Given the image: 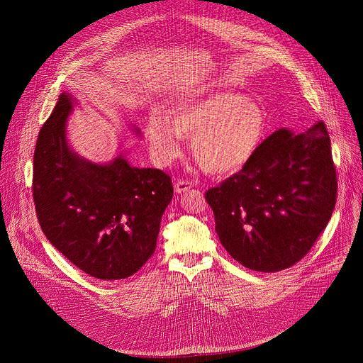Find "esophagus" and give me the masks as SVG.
I'll return each instance as SVG.
<instances>
[{
    "label": "esophagus",
    "mask_w": 363,
    "mask_h": 363,
    "mask_svg": "<svg viewBox=\"0 0 363 363\" xmlns=\"http://www.w3.org/2000/svg\"><path fill=\"white\" fill-rule=\"evenodd\" d=\"M193 186V182H189V181H178L177 184H175V193L177 194H182V193H186L189 188Z\"/></svg>",
    "instance_id": "1"
}]
</instances>
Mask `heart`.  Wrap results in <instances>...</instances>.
I'll list each match as a JSON object with an SVG mask.
<instances>
[{
    "instance_id": "heart-1",
    "label": "heart",
    "mask_w": 363,
    "mask_h": 363,
    "mask_svg": "<svg viewBox=\"0 0 363 363\" xmlns=\"http://www.w3.org/2000/svg\"><path fill=\"white\" fill-rule=\"evenodd\" d=\"M266 116L252 99L234 92H212L175 107L170 121L151 114L144 135L150 155L159 166L174 163L184 138L191 137V151L211 175L225 177L241 170L257 151Z\"/></svg>"
}]
</instances>
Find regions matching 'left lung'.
I'll list each match as a JSON object with an SVG mask.
<instances>
[{"label":"left lung","instance_id":"obj_1","mask_svg":"<svg viewBox=\"0 0 363 363\" xmlns=\"http://www.w3.org/2000/svg\"><path fill=\"white\" fill-rule=\"evenodd\" d=\"M335 200L323 122L301 133L277 129L238 174L206 193L225 250L259 272L287 269L306 256L330 222Z\"/></svg>","mask_w":363,"mask_h":363}]
</instances>
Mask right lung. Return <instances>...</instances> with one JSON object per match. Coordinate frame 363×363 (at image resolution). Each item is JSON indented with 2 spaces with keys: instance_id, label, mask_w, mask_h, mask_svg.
I'll list each match as a JSON object with an SVG mask.
<instances>
[{
  "instance_id": "obj_1",
  "label": "right lung",
  "mask_w": 363,
  "mask_h": 363,
  "mask_svg": "<svg viewBox=\"0 0 363 363\" xmlns=\"http://www.w3.org/2000/svg\"><path fill=\"white\" fill-rule=\"evenodd\" d=\"M78 106L62 92L38 135L33 201L48 241L85 274L123 279L156 250L160 220L174 196L163 170L130 166L123 150L95 163L67 141V121ZM133 135L141 130L132 125Z\"/></svg>"
}]
</instances>
